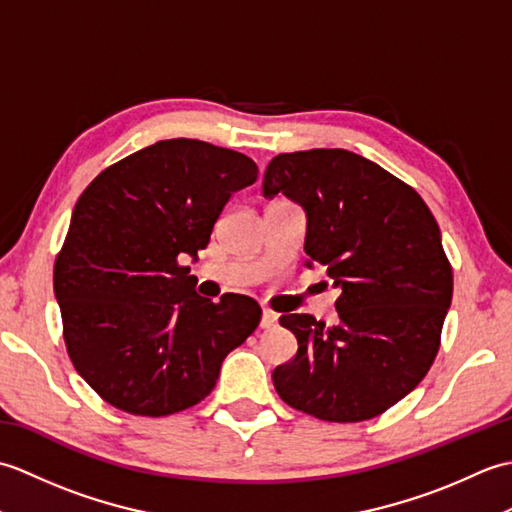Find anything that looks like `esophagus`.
<instances>
[{
	"instance_id": "34e87169",
	"label": "esophagus",
	"mask_w": 512,
	"mask_h": 512,
	"mask_svg": "<svg viewBox=\"0 0 512 512\" xmlns=\"http://www.w3.org/2000/svg\"><path fill=\"white\" fill-rule=\"evenodd\" d=\"M275 325H277V314L264 308V310H262V321H259V328L270 330V328H275Z\"/></svg>"
}]
</instances>
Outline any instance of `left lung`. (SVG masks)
Listing matches in <instances>:
<instances>
[{"mask_svg": "<svg viewBox=\"0 0 512 512\" xmlns=\"http://www.w3.org/2000/svg\"><path fill=\"white\" fill-rule=\"evenodd\" d=\"M279 193L306 211L308 266L328 268L339 299L334 323L279 319L299 350L275 367L277 394L319 420L374 418L416 389L438 354L453 273L436 217L405 182L347 149L275 156L264 198Z\"/></svg>", "mask_w": 512, "mask_h": 512, "instance_id": "1", "label": "left lung"}]
</instances>
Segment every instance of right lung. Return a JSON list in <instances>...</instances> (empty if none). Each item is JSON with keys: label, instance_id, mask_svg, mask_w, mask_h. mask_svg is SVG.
Returning <instances> with one entry per match:
<instances>
[{"label": "right lung", "instance_id": "add662e5", "mask_svg": "<svg viewBox=\"0 0 512 512\" xmlns=\"http://www.w3.org/2000/svg\"><path fill=\"white\" fill-rule=\"evenodd\" d=\"M257 173L239 151L171 138L105 169L76 202L54 297L76 372L116 409L158 418L198 405L255 332V299L200 297L180 259H198Z\"/></svg>", "mask_w": 512, "mask_h": 512}]
</instances>
